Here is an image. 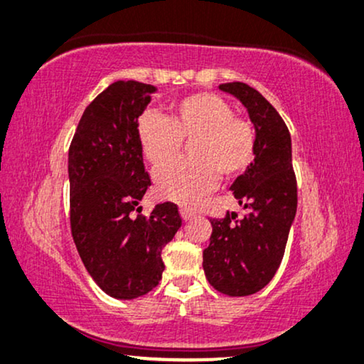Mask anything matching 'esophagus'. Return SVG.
<instances>
[{"mask_svg": "<svg viewBox=\"0 0 364 364\" xmlns=\"http://www.w3.org/2000/svg\"><path fill=\"white\" fill-rule=\"evenodd\" d=\"M179 213H181L183 220H191L193 216L196 215V210L190 208V206H181V210H179Z\"/></svg>", "mask_w": 364, "mask_h": 364, "instance_id": "esophagus-1", "label": "esophagus"}]
</instances>
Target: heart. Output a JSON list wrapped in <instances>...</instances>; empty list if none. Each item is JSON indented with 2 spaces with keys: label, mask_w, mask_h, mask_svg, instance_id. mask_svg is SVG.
Listing matches in <instances>:
<instances>
[{
  "label": "heart",
  "mask_w": 364,
  "mask_h": 364,
  "mask_svg": "<svg viewBox=\"0 0 364 364\" xmlns=\"http://www.w3.org/2000/svg\"><path fill=\"white\" fill-rule=\"evenodd\" d=\"M136 136L144 158L156 168L178 158L183 141L190 159L178 161L154 174L161 198L188 203L213 190L222 178H235L254 163V124L238 117L227 100L211 92L186 95L173 104L171 117L148 110L139 117Z\"/></svg>",
  "instance_id": "heart-1"
}]
</instances>
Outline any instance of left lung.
Segmentation results:
<instances>
[{"label": "left lung", "instance_id": "left-lung-1", "mask_svg": "<svg viewBox=\"0 0 364 364\" xmlns=\"http://www.w3.org/2000/svg\"><path fill=\"white\" fill-rule=\"evenodd\" d=\"M248 110L257 132L254 163L230 190L248 210L243 218L228 213L211 218L203 269L218 292L232 297L259 292L282 262L289 230L297 210V181L292 169L291 134L274 105L243 82L222 84Z\"/></svg>", "mask_w": 364, "mask_h": 364}]
</instances>
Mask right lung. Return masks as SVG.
<instances>
[{
  "label": "right lung",
  "mask_w": 364,
  "mask_h": 364,
  "mask_svg": "<svg viewBox=\"0 0 364 364\" xmlns=\"http://www.w3.org/2000/svg\"><path fill=\"white\" fill-rule=\"evenodd\" d=\"M156 87L117 80L87 105L68 149L70 228L87 272L105 294L136 299L159 284L161 252L181 227L178 206L137 215L151 186L136 136Z\"/></svg>",
  "instance_id": "add662e5"
}]
</instances>
